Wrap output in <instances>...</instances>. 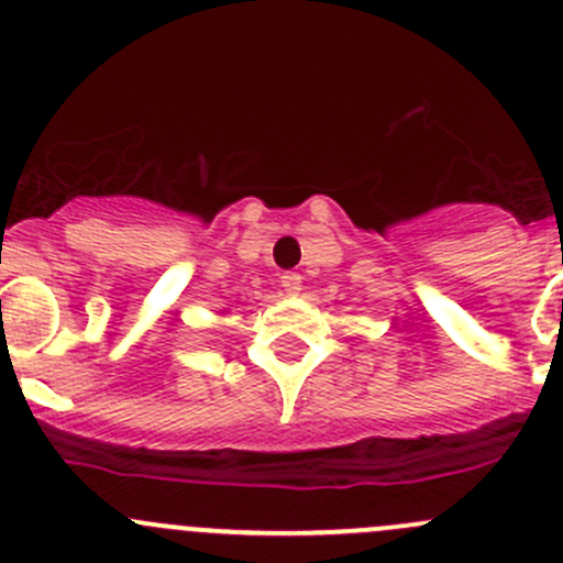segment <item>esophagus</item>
<instances>
[{"label": "esophagus", "instance_id": "obj_1", "mask_svg": "<svg viewBox=\"0 0 563 563\" xmlns=\"http://www.w3.org/2000/svg\"><path fill=\"white\" fill-rule=\"evenodd\" d=\"M280 286L288 297H297V294L302 291V275H297V272H283Z\"/></svg>", "mask_w": 563, "mask_h": 563}]
</instances>
